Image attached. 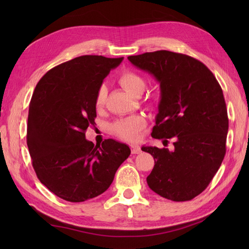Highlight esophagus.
<instances>
[{
  "instance_id": "34e87169",
  "label": "esophagus",
  "mask_w": 249,
  "mask_h": 249,
  "mask_svg": "<svg viewBox=\"0 0 249 249\" xmlns=\"http://www.w3.org/2000/svg\"><path fill=\"white\" fill-rule=\"evenodd\" d=\"M130 150L133 154H139V153H141V147L138 144H131Z\"/></svg>"
}]
</instances>
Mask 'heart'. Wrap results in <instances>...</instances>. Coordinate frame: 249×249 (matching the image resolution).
I'll return each mask as SVG.
<instances>
[{"label":"heart","instance_id":"b5f03b06","mask_svg":"<svg viewBox=\"0 0 249 249\" xmlns=\"http://www.w3.org/2000/svg\"><path fill=\"white\" fill-rule=\"evenodd\" d=\"M119 83L126 92L139 96L145 89L144 78L138 72L133 71H125L119 77ZM106 98H107V88L100 86L95 96V108L102 110L105 107ZM146 121L142 115H133L129 118L121 119L114 122L112 125L113 133L125 140H136L139 138L141 130L145 127Z\"/></svg>","mask_w":249,"mask_h":249}]
</instances>
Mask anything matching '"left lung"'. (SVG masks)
<instances>
[{"instance_id": "left-lung-1", "label": "left lung", "mask_w": 249, "mask_h": 249, "mask_svg": "<svg viewBox=\"0 0 249 249\" xmlns=\"http://www.w3.org/2000/svg\"><path fill=\"white\" fill-rule=\"evenodd\" d=\"M128 60L160 83L152 137L174 138L172 151L142 146L155 160L147 185L166 199L192 200L209 186L226 154L229 120L223 89L202 62L186 54L160 50Z\"/></svg>"}]
</instances>
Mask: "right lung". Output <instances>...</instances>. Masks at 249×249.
Wrapping results in <instances>:
<instances>
[{"label":"right lung","instance_id":"1","mask_svg":"<svg viewBox=\"0 0 249 249\" xmlns=\"http://www.w3.org/2000/svg\"><path fill=\"white\" fill-rule=\"evenodd\" d=\"M123 57L82 55L47 71L32 95L26 143L41 184L57 197L82 202L102 195L113 182L128 145L86 139L95 124V96Z\"/></svg>","mask_w":249,"mask_h":249}]
</instances>
